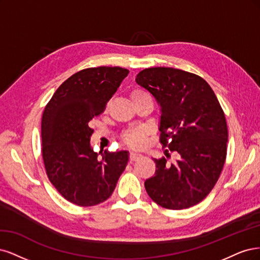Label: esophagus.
<instances>
[{"mask_svg":"<svg viewBox=\"0 0 260 260\" xmlns=\"http://www.w3.org/2000/svg\"><path fill=\"white\" fill-rule=\"evenodd\" d=\"M140 157H141V154H138V153H135V152L129 153V161L131 162L136 161V160H138V158H140Z\"/></svg>","mask_w":260,"mask_h":260,"instance_id":"obj_1","label":"esophagus"}]
</instances>
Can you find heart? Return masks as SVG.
<instances>
[{
  "label": "heart",
  "instance_id": "obj_1",
  "mask_svg": "<svg viewBox=\"0 0 260 260\" xmlns=\"http://www.w3.org/2000/svg\"><path fill=\"white\" fill-rule=\"evenodd\" d=\"M150 96L146 90L140 89V88H135L134 90H132L131 93V99L132 102H136L138 99H141L144 97H148ZM147 135V131L144 127H137V128H133V129H128L123 134V141L126 144L128 147L132 148H140L144 146L145 142V138Z\"/></svg>",
  "mask_w": 260,
  "mask_h": 260
}]
</instances>
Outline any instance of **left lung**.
Masks as SVG:
<instances>
[{
	"instance_id": "1",
	"label": "left lung",
	"mask_w": 260,
	"mask_h": 260,
	"mask_svg": "<svg viewBox=\"0 0 260 260\" xmlns=\"http://www.w3.org/2000/svg\"><path fill=\"white\" fill-rule=\"evenodd\" d=\"M137 84L161 106L160 142L175 164L153 158L154 176L145 181L156 204L183 209L203 201L218 180L227 155L228 127L222 108L208 83L179 69L155 67L140 71Z\"/></svg>"
}]
</instances>
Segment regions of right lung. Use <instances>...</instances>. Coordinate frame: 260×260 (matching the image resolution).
<instances>
[{"label":"right lung","instance_id":"obj_1","mask_svg":"<svg viewBox=\"0 0 260 260\" xmlns=\"http://www.w3.org/2000/svg\"><path fill=\"white\" fill-rule=\"evenodd\" d=\"M128 72L120 67L81 70L57 88L44 109L41 135L46 175L75 205L94 206L110 198L126 167L127 151L94 152L89 122L105 111Z\"/></svg>","mask_w":260,"mask_h":260}]
</instances>
